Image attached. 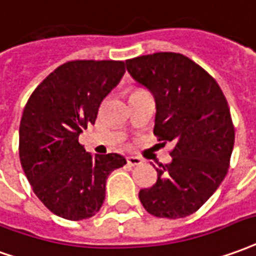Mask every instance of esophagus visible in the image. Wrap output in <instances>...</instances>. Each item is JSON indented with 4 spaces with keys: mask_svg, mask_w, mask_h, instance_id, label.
<instances>
[{
    "mask_svg": "<svg viewBox=\"0 0 256 256\" xmlns=\"http://www.w3.org/2000/svg\"><path fill=\"white\" fill-rule=\"evenodd\" d=\"M141 162V158H138V156H128V165L130 166H137L140 165Z\"/></svg>",
    "mask_w": 256,
    "mask_h": 256,
    "instance_id": "obj_1",
    "label": "esophagus"
}]
</instances>
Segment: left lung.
Wrapping results in <instances>:
<instances>
[{"instance_id": "8db88e82", "label": "left lung", "mask_w": 256, "mask_h": 256, "mask_svg": "<svg viewBox=\"0 0 256 256\" xmlns=\"http://www.w3.org/2000/svg\"><path fill=\"white\" fill-rule=\"evenodd\" d=\"M128 73L155 97L154 134L173 141L172 162L159 165L156 183L138 192L156 218L194 214L220 186L230 166L234 124L216 80L194 60L176 52H155L126 60Z\"/></svg>"}]
</instances>
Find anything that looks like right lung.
<instances>
[{
  "mask_svg": "<svg viewBox=\"0 0 256 256\" xmlns=\"http://www.w3.org/2000/svg\"><path fill=\"white\" fill-rule=\"evenodd\" d=\"M124 70L123 60H69L50 73L24 105L20 164L38 200L64 219L96 215L110 172L126 164L119 154L91 156L78 142Z\"/></svg>",
  "mask_w": 256,
  "mask_h": 256,
  "instance_id": "1",
  "label": "right lung"
}]
</instances>
